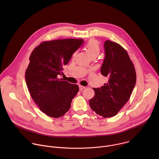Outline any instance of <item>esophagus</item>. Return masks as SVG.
<instances>
[{"label":"esophagus","mask_w":159,"mask_h":159,"mask_svg":"<svg viewBox=\"0 0 159 159\" xmlns=\"http://www.w3.org/2000/svg\"><path fill=\"white\" fill-rule=\"evenodd\" d=\"M85 87H84V86L79 85V89H80V90H83V89H85Z\"/></svg>","instance_id":"obj_1"}]
</instances>
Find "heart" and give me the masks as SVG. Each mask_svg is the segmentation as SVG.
<instances>
[{"label": "heart", "instance_id": "heart-1", "mask_svg": "<svg viewBox=\"0 0 159 159\" xmlns=\"http://www.w3.org/2000/svg\"><path fill=\"white\" fill-rule=\"evenodd\" d=\"M85 49L91 57H96L100 52L99 44L97 40L94 39H90L87 42V43L85 44Z\"/></svg>", "mask_w": 159, "mask_h": 159}]
</instances>
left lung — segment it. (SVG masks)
<instances>
[{
    "label": "left lung",
    "mask_w": 159,
    "mask_h": 159,
    "mask_svg": "<svg viewBox=\"0 0 159 159\" xmlns=\"http://www.w3.org/2000/svg\"><path fill=\"white\" fill-rule=\"evenodd\" d=\"M101 72L108 82L93 88L95 96L89 100L93 111L103 118L115 116L129 100L136 84V72L127 52L120 44L106 40Z\"/></svg>",
    "instance_id": "left-lung-1"
}]
</instances>
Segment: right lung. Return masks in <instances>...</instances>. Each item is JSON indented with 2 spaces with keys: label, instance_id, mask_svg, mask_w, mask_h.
I'll use <instances>...</instances> for the list:
<instances>
[{
  "label": "right lung",
  "instance_id": "1",
  "mask_svg": "<svg viewBox=\"0 0 159 159\" xmlns=\"http://www.w3.org/2000/svg\"><path fill=\"white\" fill-rule=\"evenodd\" d=\"M84 43L82 39H57L41 43L30 57L25 79L31 96L40 110L60 118L69 110L79 86L58 79L63 66Z\"/></svg>",
  "mask_w": 159,
  "mask_h": 159
}]
</instances>
